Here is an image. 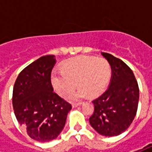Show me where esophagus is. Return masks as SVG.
Returning a JSON list of instances; mask_svg holds the SVG:
<instances>
[{
  "instance_id": "obj_1",
  "label": "esophagus",
  "mask_w": 152,
  "mask_h": 152,
  "mask_svg": "<svg viewBox=\"0 0 152 152\" xmlns=\"http://www.w3.org/2000/svg\"><path fill=\"white\" fill-rule=\"evenodd\" d=\"M81 104H82L81 102H79V103H72V107H76L78 106H80Z\"/></svg>"
}]
</instances>
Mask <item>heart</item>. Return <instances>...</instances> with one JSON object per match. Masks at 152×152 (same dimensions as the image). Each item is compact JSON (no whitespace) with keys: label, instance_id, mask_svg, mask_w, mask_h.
Returning a JSON list of instances; mask_svg holds the SVG:
<instances>
[{"label":"heart","instance_id":"1","mask_svg":"<svg viewBox=\"0 0 152 152\" xmlns=\"http://www.w3.org/2000/svg\"><path fill=\"white\" fill-rule=\"evenodd\" d=\"M112 66L102 58L80 56L66 60L61 70H53L51 82L55 91L63 98L70 96L76 86L74 100L99 95L107 86L112 76ZM77 85H76V82Z\"/></svg>","mask_w":152,"mask_h":152}]
</instances>
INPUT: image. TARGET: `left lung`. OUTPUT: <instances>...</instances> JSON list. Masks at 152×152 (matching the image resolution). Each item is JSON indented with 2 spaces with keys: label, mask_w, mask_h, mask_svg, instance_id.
Wrapping results in <instances>:
<instances>
[{
  "label": "left lung",
  "mask_w": 152,
  "mask_h": 152,
  "mask_svg": "<svg viewBox=\"0 0 152 152\" xmlns=\"http://www.w3.org/2000/svg\"><path fill=\"white\" fill-rule=\"evenodd\" d=\"M112 66L109 87L94 99L89 123L99 134L117 136L129 127L136 115L139 89L133 71L127 64L107 53H101Z\"/></svg>",
  "instance_id": "8db88e82"
}]
</instances>
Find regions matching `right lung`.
<instances>
[{"label":"right lung","instance_id":"add662e5","mask_svg":"<svg viewBox=\"0 0 152 152\" xmlns=\"http://www.w3.org/2000/svg\"><path fill=\"white\" fill-rule=\"evenodd\" d=\"M54 55H46L19 73L13 89V107L18 123L29 137L45 142L55 139L64 128L72 105L53 93L51 72Z\"/></svg>","mask_w":152,"mask_h":152}]
</instances>
